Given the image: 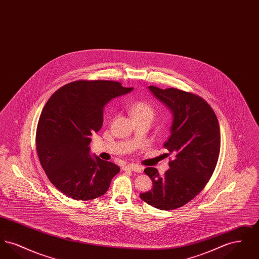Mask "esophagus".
<instances>
[{
	"instance_id": "34e87169",
	"label": "esophagus",
	"mask_w": 259,
	"mask_h": 259,
	"mask_svg": "<svg viewBox=\"0 0 259 259\" xmlns=\"http://www.w3.org/2000/svg\"><path fill=\"white\" fill-rule=\"evenodd\" d=\"M124 171H134L137 172H143V168L141 166H138L136 164H128L123 167Z\"/></svg>"
}]
</instances>
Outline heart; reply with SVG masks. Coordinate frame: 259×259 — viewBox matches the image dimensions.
Returning <instances> with one entry per match:
<instances>
[{"mask_svg": "<svg viewBox=\"0 0 259 259\" xmlns=\"http://www.w3.org/2000/svg\"><path fill=\"white\" fill-rule=\"evenodd\" d=\"M131 114L135 120L146 119L151 122V120L154 117V110L150 104H148L147 102L140 101L132 106Z\"/></svg>", "mask_w": 259, "mask_h": 259, "instance_id": "b5f03b06", "label": "heart"}]
</instances>
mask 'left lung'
<instances>
[{
    "label": "left lung",
    "mask_w": 259,
    "mask_h": 259,
    "mask_svg": "<svg viewBox=\"0 0 259 259\" xmlns=\"http://www.w3.org/2000/svg\"><path fill=\"white\" fill-rule=\"evenodd\" d=\"M148 89L172 112L164 147L175 158L164 176L156 168L145 169L153 186L140 197L154 208L170 210L196 197L209 182L221 150L220 125L209 104L197 95L177 88Z\"/></svg>",
    "instance_id": "obj_1"
}]
</instances>
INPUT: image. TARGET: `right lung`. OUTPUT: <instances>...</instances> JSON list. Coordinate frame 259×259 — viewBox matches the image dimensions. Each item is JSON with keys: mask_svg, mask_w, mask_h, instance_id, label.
Wrapping results in <instances>:
<instances>
[{"mask_svg": "<svg viewBox=\"0 0 259 259\" xmlns=\"http://www.w3.org/2000/svg\"><path fill=\"white\" fill-rule=\"evenodd\" d=\"M111 80H77L58 89L37 123V156L51 184L74 200L104 195L119 167L90 155L93 133L103 125L105 106L131 92Z\"/></svg>", "mask_w": 259, "mask_h": 259, "instance_id": "right-lung-1", "label": "right lung"}]
</instances>
